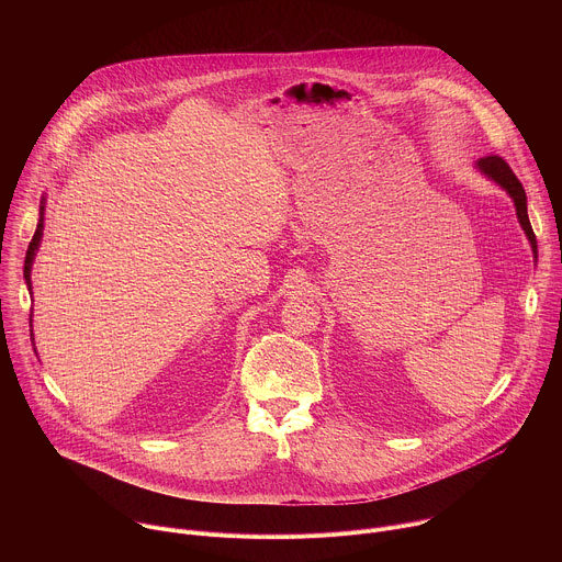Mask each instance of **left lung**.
I'll use <instances>...</instances> for the list:
<instances>
[{"instance_id":"1","label":"left lung","mask_w":562,"mask_h":562,"mask_svg":"<svg viewBox=\"0 0 562 562\" xmlns=\"http://www.w3.org/2000/svg\"><path fill=\"white\" fill-rule=\"evenodd\" d=\"M477 171L483 173L485 178L494 180L498 187H503L509 198L514 200V206H516V215H518V222L522 226V231L527 233V239L531 245V251L533 256L538 258V245H536V235H533V228H531V222H529V215H527V193L520 184V180L516 178V173L512 171V167L505 162V159L501 155H487V157H480L475 162Z\"/></svg>"}]
</instances>
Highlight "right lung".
I'll list each match as a JSON object with an SVG mask.
<instances>
[{
  "label": "right lung",
  "instance_id": "right-lung-1",
  "mask_svg": "<svg viewBox=\"0 0 562 562\" xmlns=\"http://www.w3.org/2000/svg\"><path fill=\"white\" fill-rule=\"evenodd\" d=\"M42 231H44V202H42V206H40V222H37L35 235H33V239H31L29 251H26V260H24V278H26V284H29V286H31V267H33L35 254H37L40 243H42Z\"/></svg>",
  "mask_w": 562,
  "mask_h": 562
}]
</instances>
